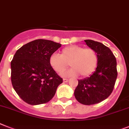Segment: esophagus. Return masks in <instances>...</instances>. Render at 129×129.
Here are the masks:
<instances>
[{
  "label": "esophagus",
  "instance_id": "esophagus-1",
  "mask_svg": "<svg viewBox=\"0 0 129 129\" xmlns=\"http://www.w3.org/2000/svg\"><path fill=\"white\" fill-rule=\"evenodd\" d=\"M69 81V80L66 79V78H63V82H67Z\"/></svg>",
  "mask_w": 129,
  "mask_h": 129
}]
</instances>
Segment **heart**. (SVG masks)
<instances>
[{
	"label": "heart",
	"mask_w": 129,
	"mask_h": 129,
	"mask_svg": "<svg viewBox=\"0 0 129 129\" xmlns=\"http://www.w3.org/2000/svg\"><path fill=\"white\" fill-rule=\"evenodd\" d=\"M98 55L92 48H84L78 45H71L64 48L60 55L54 53L49 58L51 67L58 73L63 72L69 65L72 68L62 72L64 77H82L91 75L98 64Z\"/></svg>",
	"instance_id": "1"
}]
</instances>
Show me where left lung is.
<instances>
[{
  "label": "left lung",
  "mask_w": 129,
  "mask_h": 129,
  "mask_svg": "<svg viewBox=\"0 0 129 129\" xmlns=\"http://www.w3.org/2000/svg\"><path fill=\"white\" fill-rule=\"evenodd\" d=\"M84 41L97 52L98 64L90 76L78 80L74 93L78 102L90 105L100 103L112 93L117 77V60L110 49L103 43L90 39Z\"/></svg>",
  "instance_id": "8db88e82"
}]
</instances>
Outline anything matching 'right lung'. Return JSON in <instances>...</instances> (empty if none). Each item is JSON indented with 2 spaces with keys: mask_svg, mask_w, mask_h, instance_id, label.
<instances>
[{
  "mask_svg": "<svg viewBox=\"0 0 129 129\" xmlns=\"http://www.w3.org/2000/svg\"><path fill=\"white\" fill-rule=\"evenodd\" d=\"M61 44L36 39L20 47L11 61V81L22 100L30 105L47 103L62 83L49 64V58Z\"/></svg>",
  "mask_w": 129,
  "mask_h": 129,
  "instance_id": "obj_1",
  "label": "right lung"
}]
</instances>
